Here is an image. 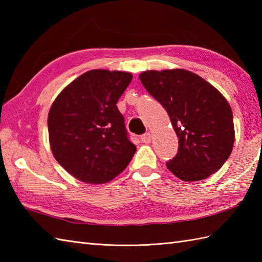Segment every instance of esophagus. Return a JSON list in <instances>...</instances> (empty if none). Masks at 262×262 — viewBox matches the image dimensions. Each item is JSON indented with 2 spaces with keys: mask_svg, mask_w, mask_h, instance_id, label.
Instances as JSON below:
<instances>
[{
  "mask_svg": "<svg viewBox=\"0 0 262 262\" xmlns=\"http://www.w3.org/2000/svg\"><path fill=\"white\" fill-rule=\"evenodd\" d=\"M141 141H142L143 143H145V144L151 143V141H152V135H151V133H146V134L142 135V137H141Z\"/></svg>",
  "mask_w": 262,
  "mask_h": 262,
  "instance_id": "esophagus-1",
  "label": "esophagus"
}]
</instances>
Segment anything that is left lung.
I'll return each mask as SVG.
<instances>
[{
	"label": "left lung",
	"instance_id": "8db88e82",
	"mask_svg": "<svg viewBox=\"0 0 262 262\" xmlns=\"http://www.w3.org/2000/svg\"><path fill=\"white\" fill-rule=\"evenodd\" d=\"M144 88L163 105L179 137V148L166 163L182 181H199L219 171L234 145L230 103L203 77L182 69L145 71Z\"/></svg>",
	"mask_w": 262,
	"mask_h": 262
}]
</instances>
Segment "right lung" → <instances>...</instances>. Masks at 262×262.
I'll use <instances>...</instances> for the list:
<instances>
[{
    "label": "right lung",
    "mask_w": 262,
    "mask_h": 262,
    "mask_svg": "<svg viewBox=\"0 0 262 262\" xmlns=\"http://www.w3.org/2000/svg\"><path fill=\"white\" fill-rule=\"evenodd\" d=\"M133 79L128 72L91 70L66 85L48 113L54 158L75 179L109 182L136 152L117 102Z\"/></svg>",
    "instance_id": "add662e5"
}]
</instances>
